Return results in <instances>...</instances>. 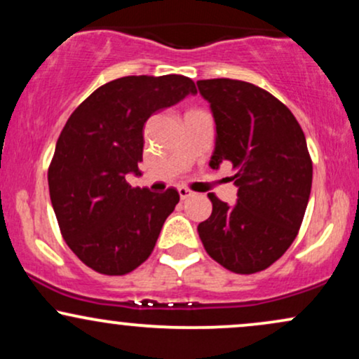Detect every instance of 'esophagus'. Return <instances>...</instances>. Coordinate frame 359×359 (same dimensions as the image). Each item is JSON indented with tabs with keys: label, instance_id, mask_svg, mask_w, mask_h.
<instances>
[{
	"label": "esophagus",
	"instance_id": "esophagus-1",
	"mask_svg": "<svg viewBox=\"0 0 359 359\" xmlns=\"http://www.w3.org/2000/svg\"><path fill=\"white\" fill-rule=\"evenodd\" d=\"M179 196H180V199L185 201V199H189V197H192L194 192L187 187H179Z\"/></svg>",
	"mask_w": 359,
	"mask_h": 359
}]
</instances>
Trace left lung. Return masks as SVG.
Returning a JSON list of instances; mask_svg holds the SVG:
<instances>
[{
	"label": "left lung",
	"mask_w": 359,
	"mask_h": 359,
	"mask_svg": "<svg viewBox=\"0 0 359 359\" xmlns=\"http://www.w3.org/2000/svg\"><path fill=\"white\" fill-rule=\"evenodd\" d=\"M216 121L209 165L231 162L238 203L208 194L212 212L197 226L212 259L233 273L269 269L299 234L312 187L306 135L292 111L245 81H197Z\"/></svg>",
	"instance_id": "1"
}]
</instances>
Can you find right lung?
<instances>
[{
  "label": "right lung",
  "mask_w": 359,
  "mask_h": 359,
  "mask_svg": "<svg viewBox=\"0 0 359 359\" xmlns=\"http://www.w3.org/2000/svg\"><path fill=\"white\" fill-rule=\"evenodd\" d=\"M177 74L119 77L77 106L57 140L48 165V191L67 246L89 269L126 275L150 257L179 192L131 187L140 174L143 126L155 111L196 94Z\"/></svg>",
  "instance_id": "1"
}]
</instances>
